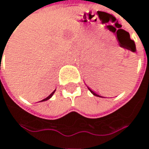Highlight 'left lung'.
Instances as JSON below:
<instances>
[{
  "label": "left lung",
  "instance_id": "obj_1",
  "mask_svg": "<svg viewBox=\"0 0 149 149\" xmlns=\"http://www.w3.org/2000/svg\"><path fill=\"white\" fill-rule=\"evenodd\" d=\"M87 88H88V90H89V91H91V93L93 94L94 95H95V96H98V97H103V96H100V95H99L98 94H96L95 92V91H92V90H91V89L90 87H88V86H87Z\"/></svg>",
  "mask_w": 149,
  "mask_h": 149
}]
</instances>
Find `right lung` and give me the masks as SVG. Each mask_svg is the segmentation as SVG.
<instances>
[{"mask_svg": "<svg viewBox=\"0 0 149 149\" xmlns=\"http://www.w3.org/2000/svg\"><path fill=\"white\" fill-rule=\"evenodd\" d=\"M55 91L56 90H54V91H53V92H52V93L50 94V95H49V96H48V97H47V98H45V99H43V100H40V101H39V102H42V101H45V100H49V99H50V98H51V97H52V96H53V95H54V92H55Z\"/></svg>", "mask_w": 149, "mask_h": 149, "instance_id": "add662e5", "label": "right lung"}]
</instances>
